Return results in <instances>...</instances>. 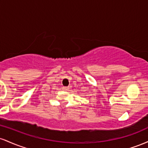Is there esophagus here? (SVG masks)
<instances>
[{
    "label": "esophagus",
    "mask_w": 148,
    "mask_h": 148,
    "mask_svg": "<svg viewBox=\"0 0 148 148\" xmlns=\"http://www.w3.org/2000/svg\"><path fill=\"white\" fill-rule=\"evenodd\" d=\"M69 89V87H67V86H63V87H62V90H68Z\"/></svg>",
    "instance_id": "obj_1"
}]
</instances>
